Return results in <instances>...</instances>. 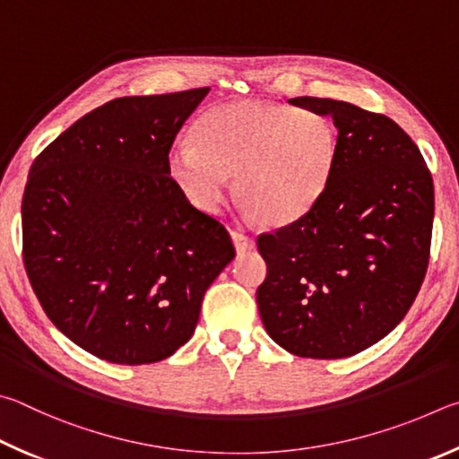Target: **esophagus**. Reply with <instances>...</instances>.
<instances>
[{
	"label": "esophagus",
	"instance_id": "obj_1",
	"mask_svg": "<svg viewBox=\"0 0 459 459\" xmlns=\"http://www.w3.org/2000/svg\"><path fill=\"white\" fill-rule=\"evenodd\" d=\"M231 239H234V246L238 252H250L255 247L254 238L244 234L242 230H231Z\"/></svg>",
	"mask_w": 459,
	"mask_h": 459
}]
</instances>
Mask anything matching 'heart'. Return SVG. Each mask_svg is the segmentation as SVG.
<instances>
[{
	"mask_svg": "<svg viewBox=\"0 0 459 459\" xmlns=\"http://www.w3.org/2000/svg\"><path fill=\"white\" fill-rule=\"evenodd\" d=\"M339 159V131L318 110L236 100L212 107L191 131V147L169 152L167 169L193 205L215 213L228 177L247 213L266 225L299 220L323 197Z\"/></svg>",
	"mask_w": 459,
	"mask_h": 459,
	"instance_id": "obj_1",
	"label": "heart"
}]
</instances>
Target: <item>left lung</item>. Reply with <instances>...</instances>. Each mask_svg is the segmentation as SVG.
I'll list each match as a JSON object with an SVG mask.
<instances>
[{"label":"left lung","instance_id":"obj_1","mask_svg":"<svg viewBox=\"0 0 459 459\" xmlns=\"http://www.w3.org/2000/svg\"><path fill=\"white\" fill-rule=\"evenodd\" d=\"M331 117L339 159L299 220L258 236L268 274L255 292L266 333L304 359H344L387 336L411 308L429 264L433 179L389 117L299 96Z\"/></svg>","mask_w":459,"mask_h":459}]
</instances>
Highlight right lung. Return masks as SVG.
<instances>
[{
    "label": "right lung",
    "instance_id": "obj_1",
    "mask_svg": "<svg viewBox=\"0 0 459 459\" xmlns=\"http://www.w3.org/2000/svg\"><path fill=\"white\" fill-rule=\"evenodd\" d=\"M209 88L125 96L36 157L22 201L23 266L48 318L117 365L171 357L234 260L228 230L169 177L177 133Z\"/></svg>",
    "mask_w": 459,
    "mask_h": 459
}]
</instances>
